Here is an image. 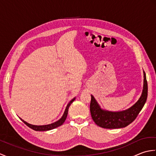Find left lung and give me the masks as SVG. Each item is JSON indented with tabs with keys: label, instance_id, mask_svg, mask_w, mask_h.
<instances>
[{
	"label": "left lung",
	"instance_id": "1",
	"mask_svg": "<svg viewBox=\"0 0 156 156\" xmlns=\"http://www.w3.org/2000/svg\"><path fill=\"white\" fill-rule=\"evenodd\" d=\"M144 87L137 102L125 111H108L102 109L93 96L91 95L90 110L92 118L98 126L105 129H119L127 127L133 122L143 108L147 98V82L144 72Z\"/></svg>",
	"mask_w": 156,
	"mask_h": 156
}]
</instances>
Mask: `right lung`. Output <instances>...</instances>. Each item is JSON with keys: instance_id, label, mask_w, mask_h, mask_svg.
Returning <instances> with one entry per match:
<instances>
[{"instance_id": "add662e5", "label": "right lung", "mask_w": 156, "mask_h": 156, "mask_svg": "<svg viewBox=\"0 0 156 156\" xmlns=\"http://www.w3.org/2000/svg\"><path fill=\"white\" fill-rule=\"evenodd\" d=\"M76 98H74L69 101V103L68 104V105L66 106V108L65 109V111H64V113L63 115V116L62 117V118L60 119H59L58 121H56L55 122H53L51 124H49V125H31V124H29L28 122H27L26 121H25L24 120H23L22 119L20 118V119L24 122V123L27 125L29 127H30L31 129H34L35 131H49V130H51V129H54L56 127H59V126H61L64 122H65L66 117H67V115H68V108L69 107V106L74 101Z\"/></svg>"}]
</instances>
